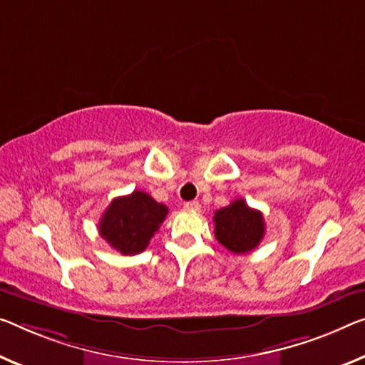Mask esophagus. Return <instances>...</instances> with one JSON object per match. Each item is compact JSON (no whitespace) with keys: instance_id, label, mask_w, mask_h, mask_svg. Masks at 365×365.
Listing matches in <instances>:
<instances>
[{"instance_id":"34e87169","label":"esophagus","mask_w":365,"mask_h":365,"mask_svg":"<svg viewBox=\"0 0 365 365\" xmlns=\"http://www.w3.org/2000/svg\"><path fill=\"white\" fill-rule=\"evenodd\" d=\"M184 209L199 212L200 210V204H199L197 200H190V202H186V204H184Z\"/></svg>"}]
</instances>
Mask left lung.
Returning a JSON list of instances; mask_svg holds the SVG:
<instances>
[{"label":"left lung","instance_id":"8db88e82","mask_svg":"<svg viewBox=\"0 0 365 365\" xmlns=\"http://www.w3.org/2000/svg\"><path fill=\"white\" fill-rule=\"evenodd\" d=\"M215 238L235 255L253 251L264 237V218L259 210L251 209L243 199L217 210L214 215Z\"/></svg>","mask_w":365,"mask_h":365}]
</instances>
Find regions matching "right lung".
<instances>
[{
    "instance_id": "obj_1",
    "label": "right lung",
    "mask_w": 365,
    "mask_h": 365,
    "mask_svg": "<svg viewBox=\"0 0 365 365\" xmlns=\"http://www.w3.org/2000/svg\"><path fill=\"white\" fill-rule=\"evenodd\" d=\"M168 207L143 190L115 197L99 220V233L122 255H138L158 232Z\"/></svg>"
}]
</instances>
